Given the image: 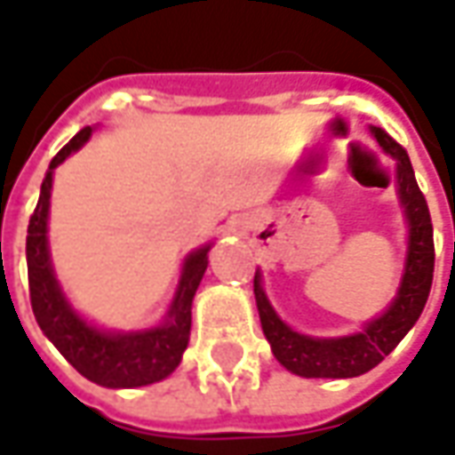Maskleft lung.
Returning a JSON list of instances; mask_svg holds the SVG:
<instances>
[{
    "mask_svg": "<svg viewBox=\"0 0 455 455\" xmlns=\"http://www.w3.org/2000/svg\"><path fill=\"white\" fill-rule=\"evenodd\" d=\"M370 133L395 162V192H397L403 218L408 225V251H405L403 278L390 306L379 316L364 323L362 331L347 334V337H308L291 329L289 323L275 314V308L263 291V275L260 271H255L253 291L263 334L271 344L273 357L299 377L344 379V377H359L370 372L403 341L428 301L433 263H435L428 204L415 182L408 151L377 126H370Z\"/></svg>",
    "mask_w": 455,
    "mask_h": 455,
    "instance_id": "1",
    "label": "left lung"
}]
</instances>
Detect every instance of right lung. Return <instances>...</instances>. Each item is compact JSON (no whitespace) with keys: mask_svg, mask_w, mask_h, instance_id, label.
I'll list each match as a JSON object with an SVG mask.
<instances>
[{"mask_svg":"<svg viewBox=\"0 0 455 455\" xmlns=\"http://www.w3.org/2000/svg\"><path fill=\"white\" fill-rule=\"evenodd\" d=\"M93 126L78 132L50 162L44 172L40 200L27 228V275L29 301L43 334L58 347L80 375L100 387H144L169 377L182 362L192 329V301L207 271V253L212 243L200 245L184 258L180 283L164 319L149 329H103L88 322L76 306L68 301L60 281L52 268L47 220H50V192L55 169L76 154L93 136Z\"/></svg>","mask_w":455,"mask_h":455,"instance_id":"right-lung-1","label":"right lung"}]
</instances>
